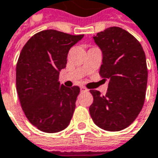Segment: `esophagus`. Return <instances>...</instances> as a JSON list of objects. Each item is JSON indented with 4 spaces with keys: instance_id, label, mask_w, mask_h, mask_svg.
Returning <instances> with one entry per match:
<instances>
[{
    "instance_id": "1",
    "label": "esophagus",
    "mask_w": 158,
    "mask_h": 158,
    "mask_svg": "<svg viewBox=\"0 0 158 158\" xmlns=\"http://www.w3.org/2000/svg\"><path fill=\"white\" fill-rule=\"evenodd\" d=\"M86 91H88V89L86 88L85 86H81L80 87V92H86Z\"/></svg>"
}]
</instances>
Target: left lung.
Returning a JSON list of instances; mask_svg holds the SVG:
<instances>
[{
	"instance_id": "left-lung-1",
	"label": "left lung",
	"mask_w": 158,
	"mask_h": 158,
	"mask_svg": "<svg viewBox=\"0 0 158 158\" xmlns=\"http://www.w3.org/2000/svg\"><path fill=\"white\" fill-rule=\"evenodd\" d=\"M102 53L100 75L110 80L105 95L90 90L89 112L100 128L117 132L129 127L144 104L148 82L146 56L141 43L120 27H110L94 36Z\"/></svg>"
}]
</instances>
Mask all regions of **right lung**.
<instances>
[{"label":"right lung","mask_w":158,"mask_h":158,"mask_svg":"<svg viewBox=\"0 0 158 158\" xmlns=\"http://www.w3.org/2000/svg\"><path fill=\"white\" fill-rule=\"evenodd\" d=\"M84 37L56 30L34 34L20 53L16 70L18 98L31 125L44 133H57L69 126L79 94V86H60L73 45Z\"/></svg>","instance_id":"1"}]
</instances>
